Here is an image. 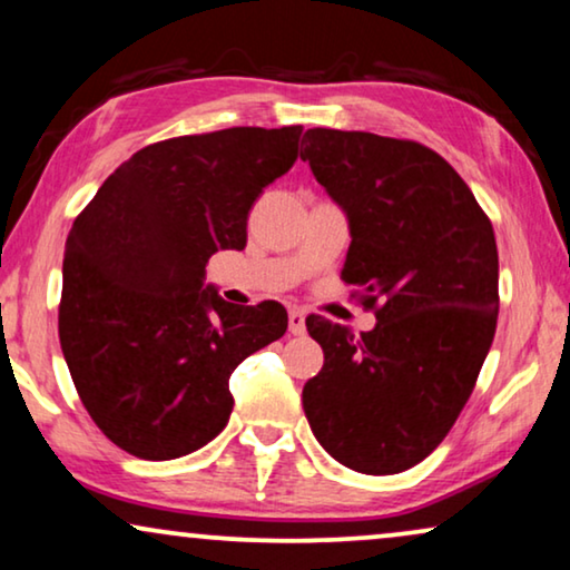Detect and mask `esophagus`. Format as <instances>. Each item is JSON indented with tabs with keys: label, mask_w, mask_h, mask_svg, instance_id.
I'll use <instances>...</instances> for the list:
<instances>
[{
	"label": "esophagus",
	"mask_w": 570,
	"mask_h": 570,
	"mask_svg": "<svg viewBox=\"0 0 570 570\" xmlns=\"http://www.w3.org/2000/svg\"><path fill=\"white\" fill-rule=\"evenodd\" d=\"M287 330H291V334L306 332V314L301 308H291V314H287Z\"/></svg>",
	"instance_id": "obj_1"
}]
</instances>
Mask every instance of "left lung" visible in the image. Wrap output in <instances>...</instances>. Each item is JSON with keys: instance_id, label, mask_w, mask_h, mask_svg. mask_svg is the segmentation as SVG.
I'll return each instance as SVG.
<instances>
[{"instance_id": "obj_1", "label": "left lung", "mask_w": 570, "mask_h": 570, "mask_svg": "<svg viewBox=\"0 0 570 570\" xmlns=\"http://www.w3.org/2000/svg\"><path fill=\"white\" fill-rule=\"evenodd\" d=\"M301 160L345 209L342 279L363 287L376 326L308 316L324 368L303 386L316 441L363 474L410 470L470 400L498 322V248L462 176L425 145L308 129Z\"/></svg>"}]
</instances>
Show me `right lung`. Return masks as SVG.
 <instances>
[{
  "instance_id": "add662e5",
  "label": "right lung",
  "mask_w": 570,
  "mask_h": 570,
  "mask_svg": "<svg viewBox=\"0 0 570 570\" xmlns=\"http://www.w3.org/2000/svg\"><path fill=\"white\" fill-rule=\"evenodd\" d=\"M303 127H233L147 145L67 236L59 342L116 446L166 462L228 425L236 365L287 330L275 301L233 306L207 262L246 246L248 209L298 158Z\"/></svg>"
}]
</instances>
